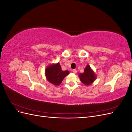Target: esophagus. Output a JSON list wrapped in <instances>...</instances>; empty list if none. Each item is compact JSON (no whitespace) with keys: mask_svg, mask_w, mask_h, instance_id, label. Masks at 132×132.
<instances>
[{"mask_svg":"<svg viewBox=\"0 0 132 132\" xmlns=\"http://www.w3.org/2000/svg\"><path fill=\"white\" fill-rule=\"evenodd\" d=\"M72 71H73V72L74 74H76V73H77V70H76V69H73V70H72Z\"/></svg>","mask_w":132,"mask_h":132,"instance_id":"obj_1","label":"esophagus"}]
</instances>
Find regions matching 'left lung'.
Segmentation results:
<instances>
[{"label":"left lung","mask_w":132,"mask_h":132,"mask_svg":"<svg viewBox=\"0 0 132 132\" xmlns=\"http://www.w3.org/2000/svg\"><path fill=\"white\" fill-rule=\"evenodd\" d=\"M80 81L85 85H89L93 83L96 78L94 71L91 70L90 67L87 65L84 69V72L79 74Z\"/></svg>","instance_id":"8db88e82"}]
</instances>
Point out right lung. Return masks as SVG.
I'll return each mask as SVG.
<instances>
[{"instance_id":"right-lung-1","label":"right lung","mask_w":132,"mask_h":132,"mask_svg":"<svg viewBox=\"0 0 132 132\" xmlns=\"http://www.w3.org/2000/svg\"><path fill=\"white\" fill-rule=\"evenodd\" d=\"M47 80L55 85H59L63 79L69 74L68 71H63L59 63L48 67L46 69Z\"/></svg>"}]
</instances>
